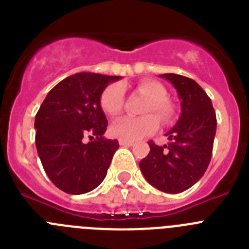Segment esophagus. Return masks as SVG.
I'll list each match as a JSON object with an SVG mask.
<instances>
[{"mask_svg": "<svg viewBox=\"0 0 249 249\" xmlns=\"http://www.w3.org/2000/svg\"><path fill=\"white\" fill-rule=\"evenodd\" d=\"M120 144L121 146H126V147H131L133 146V142H131V141H124V140H120Z\"/></svg>", "mask_w": 249, "mask_h": 249, "instance_id": "obj_1", "label": "esophagus"}]
</instances>
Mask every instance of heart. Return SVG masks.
I'll return each mask as SVG.
<instances>
[{"instance_id":"1","label":"heart","mask_w":249,"mask_h":249,"mask_svg":"<svg viewBox=\"0 0 249 249\" xmlns=\"http://www.w3.org/2000/svg\"><path fill=\"white\" fill-rule=\"evenodd\" d=\"M137 89L149 98L143 113H155L163 123H168L175 116L172 103L167 100V89L162 83L153 80L141 81ZM124 105V89L120 83L107 86L101 93L100 106L102 111L109 117L121 113ZM154 114H146L142 117H122L111 126V135L124 141H138L157 131L160 122Z\"/></svg>"}]
</instances>
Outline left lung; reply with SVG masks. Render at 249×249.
<instances>
[{
	"label": "left lung",
	"instance_id": "obj_1",
	"mask_svg": "<svg viewBox=\"0 0 249 249\" xmlns=\"http://www.w3.org/2000/svg\"><path fill=\"white\" fill-rule=\"evenodd\" d=\"M172 83L181 100V116L167 132L169 143L149 141L148 156L140 168L149 184L166 193H181L198 182L212 157L217 118L212 101L192 78L175 73L160 74Z\"/></svg>",
	"mask_w": 249,
	"mask_h": 249
}]
</instances>
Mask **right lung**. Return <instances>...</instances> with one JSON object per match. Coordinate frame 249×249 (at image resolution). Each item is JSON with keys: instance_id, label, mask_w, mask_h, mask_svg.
<instances>
[{"instance_id": "obj_1", "label": "right lung", "mask_w": 249, "mask_h": 249, "mask_svg": "<svg viewBox=\"0 0 249 249\" xmlns=\"http://www.w3.org/2000/svg\"><path fill=\"white\" fill-rule=\"evenodd\" d=\"M120 78L91 72L72 74L48 92L37 112V153L46 175L63 192L87 193L107 175L120 144L103 137L108 123L100 97Z\"/></svg>"}]
</instances>
